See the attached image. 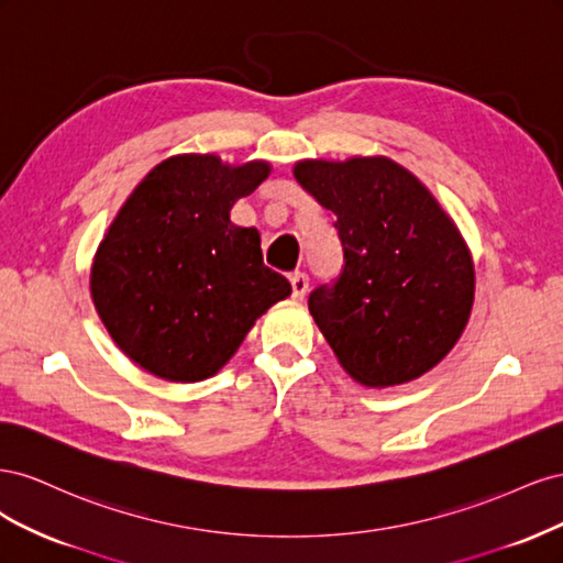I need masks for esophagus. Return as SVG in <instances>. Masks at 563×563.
I'll list each match as a JSON object with an SVG mask.
<instances>
[{
    "label": "esophagus",
    "instance_id": "esophagus-1",
    "mask_svg": "<svg viewBox=\"0 0 563 563\" xmlns=\"http://www.w3.org/2000/svg\"><path fill=\"white\" fill-rule=\"evenodd\" d=\"M291 291H294V298L296 300H302L305 298V294L310 291V279H308V275H305V272H294L291 275Z\"/></svg>",
    "mask_w": 563,
    "mask_h": 563
}]
</instances>
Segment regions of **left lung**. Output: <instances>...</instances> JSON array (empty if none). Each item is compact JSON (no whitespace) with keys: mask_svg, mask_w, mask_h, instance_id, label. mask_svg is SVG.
I'll use <instances>...</instances> for the list:
<instances>
[{"mask_svg":"<svg viewBox=\"0 0 563 563\" xmlns=\"http://www.w3.org/2000/svg\"><path fill=\"white\" fill-rule=\"evenodd\" d=\"M294 174L338 218L343 269L308 300L338 362L368 387L420 378L457 343L474 300L453 220L387 157L308 159Z\"/></svg>","mask_w":563,"mask_h":563,"instance_id":"1","label":"left lung"}]
</instances>
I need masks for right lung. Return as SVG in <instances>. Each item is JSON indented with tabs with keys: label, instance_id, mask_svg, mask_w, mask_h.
I'll use <instances>...</instances> for the list:
<instances>
[{
	"label": "right lung",
	"instance_id": "1",
	"mask_svg": "<svg viewBox=\"0 0 563 563\" xmlns=\"http://www.w3.org/2000/svg\"><path fill=\"white\" fill-rule=\"evenodd\" d=\"M267 176V162L178 155L131 192L91 269L96 310L129 360L164 380L209 378L291 294L263 263L258 230L230 220Z\"/></svg>",
	"mask_w": 563,
	"mask_h": 563
}]
</instances>
